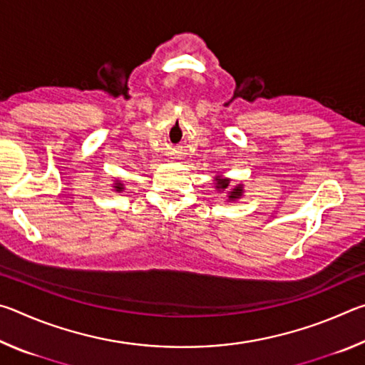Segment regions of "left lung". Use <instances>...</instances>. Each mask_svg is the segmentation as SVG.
Here are the masks:
<instances>
[{"instance_id":"obj_1","label":"left lung","mask_w":365,"mask_h":365,"mask_svg":"<svg viewBox=\"0 0 365 365\" xmlns=\"http://www.w3.org/2000/svg\"><path fill=\"white\" fill-rule=\"evenodd\" d=\"M228 183H230V180H228V178H220V177H217L215 178V188L217 190H227L228 188ZM243 195V187L242 185H238V187H235L230 193H228V200L230 201H235V200H238L240 196Z\"/></svg>"}]
</instances>
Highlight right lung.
Returning <instances> with one entry per match:
<instances>
[{"instance_id":"right-lung-1","label":"right lung","mask_w":365,"mask_h":365,"mask_svg":"<svg viewBox=\"0 0 365 365\" xmlns=\"http://www.w3.org/2000/svg\"><path fill=\"white\" fill-rule=\"evenodd\" d=\"M114 188H115V191H122V190H123V185H122L120 182H117Z\"/></svg>"}]
</instances>
